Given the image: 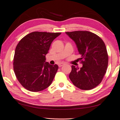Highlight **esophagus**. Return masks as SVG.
<instances>
[{"label":"esophagus","mask_w":120,"mask_h":120,"mask_svg":"<svg viewBox=\"0 0 120 120\" xmlns=\"http://www.w3.org/2000/svg\"><path fill=\"white\" fill-rule=\"evenodd\" d=\"M64 64H64V63H60V64H58V67H62V66H63V65H64Z\"/></svg>","instance_id":"esophagus-1"}]
</instances>
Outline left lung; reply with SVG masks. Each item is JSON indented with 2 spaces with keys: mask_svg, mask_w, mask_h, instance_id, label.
Here are the masks:
<instances>
[{
  "mask_svg": "<svg viewBox=\"0 0 120 120\" xmlns=\"http://www.w3.org/2000/svg\"><path fill=\"white\" fill-rule=\"evenodd\" d=\"M75 42L83 67L72 65L69 78L79 89L89 90L100 84L107 71L108 55L105 45L97 34L87 31L66 32Z\"/></svg>",
  "mask_w": 120,
  "mask_h": 120,
  "instance_id": "1",
  "label": "left lung"
}]
</instances>
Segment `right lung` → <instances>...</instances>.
<instances>
[{"label":"right lung","instance_id":"obj_1","mask_svg":"<svg viewBox=\"0 0 120 120\" xmlns=\"http://www.w3.org/2000/svg\"><path fill=\"white\" fill-rule=\"evenodd\" d=\"M60 32H32L18 43L13 58V70L22 86L30 91H42L50 86L58 70L57 64L45 62L51 43Z\"/></svg>","mask_w":120,"mask_h":120}]
</instances>
